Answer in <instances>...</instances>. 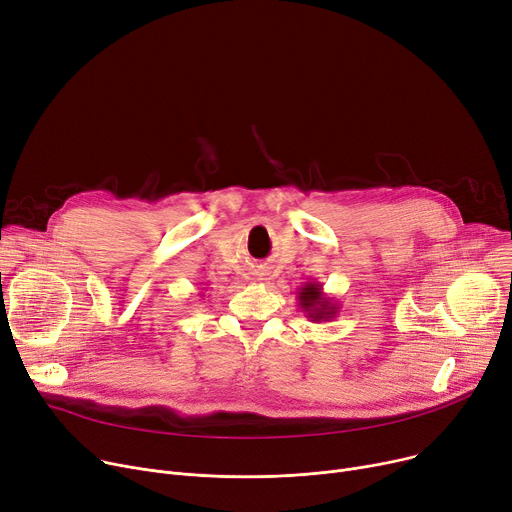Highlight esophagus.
Returning <instances> with one entry per match:
<instances>
[{
  "instance_id": "34e87169",
  "label": "esophagus",
  "mask_w": 512,
  "mask_h": 512,
  "mask_svg": "<svg viewBox=\"0 0 512 512\" xmlns=\"http://www.w3.org/2000/svg\"><path fill=\"white\" fill-rule=\"evenodd\" d=\"M255 278H257V280H265V276H263V274H255Z\"/></svg>"
}]
</instances>
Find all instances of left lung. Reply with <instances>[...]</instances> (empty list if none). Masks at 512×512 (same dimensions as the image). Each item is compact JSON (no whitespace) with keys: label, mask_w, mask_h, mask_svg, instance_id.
<instances>
[{"label":"left lung","mask_w":512,"mask_h":512,"mask_svg":"<svg viewBox=\"0 0 512 512\" xmlns=\"http://www.w3.org/2000/svg\"><path fill=\"white\" fill-rule=\"evenodd\" d=\"M298 306L311 321H331L337 315L339 306L323 294V286L319 282H306L298 290Z\"/></svg>","instance_id":"8db88e82"}]
</instances>
